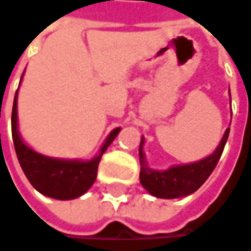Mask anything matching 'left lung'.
Returning a JSON list of instances; mask_svg holds the SVG:
<instances>
[{
  "label": "left lung",
  "mask_w": 251,
  "mask_h": 251,
  "mask_svg": "<svg viewBox=\"0 0 251 251\" xmlns=\"http://www.w3.org/2000/svg\"><path fill=\"white\" fill-rule=\"evenodd\" d=\"M231 102V100H230ZM230 128L226 130L223 138L219 144V147L214 150L213 154L208 157L191 163V164H183V166H174L169 170H152L147 166L146 154L143 151L144 138H141L140 143V183L151 196L158 199H178L184 197L203 186V183L208 178V176L216 169L222 154H223L224 146L227 143Z\"/></svg>",
  "instance_id": "8db88e82"
}]
</instances>
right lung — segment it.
Segmentation results:
<instances>
[{
    "label": "right lung",
    "instance_id": "obj_1",
    "mask_svg": "<svg viewBox=\"0 0 251 251\" xmlns=\"http://www.w3.org/2000/svg\"><path fill=\"white\" fill-rule=\"evenodd\" d=\"M17 94L14 97L11 116L12 141L20 166L24 174L27 176L28 181L37 191L51 199L73 200L82 196L96 181L101 155L113 143V140L116 138L121 128H114L110 133L105 143L102 144L99 155H96L90 161L51 158L29 149L20 137L17 128Z\"/></svg>",
    "mask_w": 251,
    "mask_h": 251
}]
</instances>
